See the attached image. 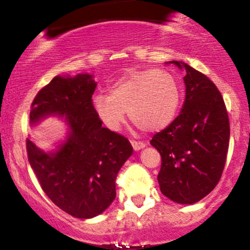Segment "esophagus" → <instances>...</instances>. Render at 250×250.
<instances>
[{
    "instance_id": "34e87169",
    "label": "esophagus",
    "mask_w": 250,
    "mask_h": 250,
    "mask_svg": "<svg viewBox=\"0 0 250 250\" xmlns=\"http://www.w3.org/2000/svg\"><path fill=\"white\" fill-rule=\"evenodd\" d=\"M130 143H132V146H133V148H134L135 151L140 150V148L145 147V146H146V144L144 143V141H137V140H132V141H130Z\"/></svg>"
}]
</instances>
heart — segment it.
<instances>
[{
  "mask_svg": "<svg viewBox=\"0 0 250 250\" xmlns=\"http://www.w3.org/2000/svg\"><path fill=\"white\" fill-rule=\"evenodd\" d=\"M179 103L178 81L162 69L128 72L111 85L110 94L93 98L95 113L110 130H118L125 123V110L140 129H162L173 121Z\"/></svg>",
  "mask_w": 250,
  "mask_h": 250,
  "instance_id": "obj_1",
  "label": "heart"
}]
</instances>
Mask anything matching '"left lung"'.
<instances>
[{"label": "left lung", "instance_id": "obj_1", "mask_svg": "<svg viewBox=\"0 0 250 250\" xmlns=\"http://www.w3.org/2000/svg\"><path fill=\"white\" fill-rule=\"evenodd\" d=\"M186 98L180 115L150 141L162 157L161 192L181 204L206 197L218 185L226 163L230 121L223 95L202 72L183 62Z\"/></svg>", "mask_w": 250, "mask_h": 250}]
</instances>
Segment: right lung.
<instances>
[{"instance_id": "1", "label": "right lung", "mask_w": 250, "mask_h": 250, "mask_svg": "<svg viewBox=\"0 0 250 250\" xmlns=\"http://www.w3.org/2000/svg\"><path fill=\"white\" fill-rule=\"evenodd\" d=\"M97 83L90 75L57 76L35 97L30 122L59 115L70 127L67 140L46 153L26 139L27 158L42 190L55 206L75 218L102 214L116 197V178L133 153L123 135L103 127L93 107Z\"/></svg>"}]
</instances>
